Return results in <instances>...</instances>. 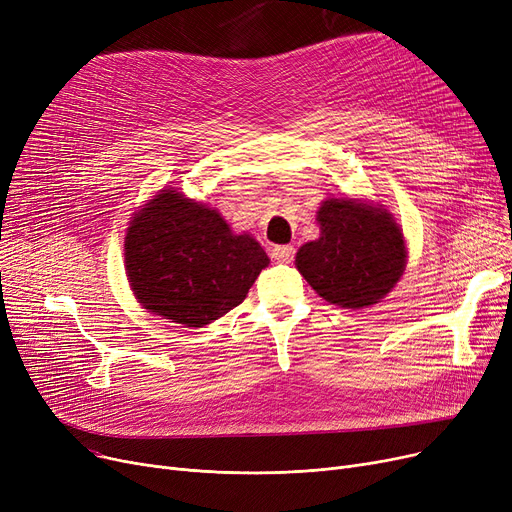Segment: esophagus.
Listing matches in <instances>:
<instances>
[{
    "mask_svg": "<svg viewBox=\"0 0 512 512\" xmlns=\"http://www.w3.org/2000/svg\"><path fill=\"white\" fill-rule=\"evenodd\" d=\"M272 257L280 263H290L292 257H294V247L290 245H278L272 249Z\"/></svg>",
    "mask_w": 512,
    "mask_h": 512,
    "instance_id": "1",
    "label": "esophagus"
}]
</instances>
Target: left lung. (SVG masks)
<instances>
[{"mask_svg": "<svg viewBox=\"0 0 512 512\" xmlns=\"http://www.w3.org/2000/svg\"><path fill=\"white\" fill-rule=\"evenodd\" d=\"M321 236L297 253V270L326 301L361 309L378 303L405 270L407 249L392 213L353 199L317 211Z\"/></svg>", "mask_w": 512, "mask_h": 512, "instance_id": "1", "label": "left lung"}]
</instances>
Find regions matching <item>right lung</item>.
<instances>
[{"instance_id":"1","label":"right lung","mask_w":512,"mask_h":512,"mask_svg":"<svg viewBox=\"0 0 512 512\" xmlns=\"http://www.w3.org/2000/svg\"><path fill=\"white\" fill-rule=\"evenodd\" d=\"M124 255L139 303L186 328L238 307L270 263L253 236L232 234L218 211L170 188L134 213Z\"/></svg>"}]
</instances>
